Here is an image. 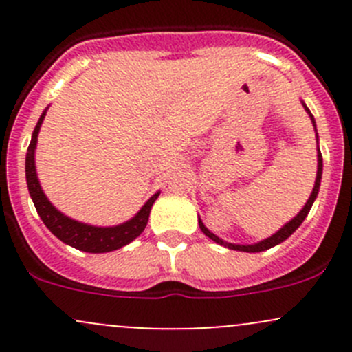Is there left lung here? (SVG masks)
<instances>
[{
  "instance_id": "1",
  "label": "left lung",
  "mask_w": 352,
  "mask_h": 352,
  "mask_svg": "<svg viewBox=\"0 0 352 352\" xmlns=\"http://www.w3.org/2000/svg\"><path fill=\"white\" fill-rule=\"evenodd\" d=\"M305 109H307V105H305ZM307 112L310 113V110L307 109ZM310 117H311V122L315 124L314 116H311V113H310ZM320 179H322V153H320V150H318V170H317V180H315V187H314V190H311V196H310V199H308V201H307V204H305V208L301 209L300 214L294 216V218L291 219L289 223H286V225L283 226V228L279 230L278 233H274V235H272V236H269V239L262 240V242H258V243H255V245H235V243H226V242H223L221 239H218V236H216L214 233L209 232V230L206 228L204 225H202L201 219H199V226H201L202 233H204L206 236H209V239H211V240H214L216 243L225 245V247L232 248V250H240V252H262V250H267V248L274 247V245H278V243L285 242V240L287 239V236L293 235V233L296 232L298 226H300L301 223H303V219L307 218V214H308V212H310L311 204H314L315 197H317V194H318V187H320Z\"/></svg>"
}]
</instances>
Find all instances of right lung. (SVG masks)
<instances>
[{
    "label": "right lung",
    "instance_id": "obj_1",
    "mask_svg": "<svg viewBox=\"0 0 352 352\" xmlns=\"http://www.w3.org/2000/svg\"><path fill=\"white\" fill-rule=\"evenodd\" d=\"M45 117L44 113L38 119L37 126H35L34 134H32V141L28 144L27 158H25V173H27V186L28 192H30L32 201H34L35 209H37L38 216L52 232V235L58 236L61 242H65L71 247L78 248V250L90 252V254H104V252H112L117 248L124 247V245L133 242L136 236L143 233L146 228L148 218H150L151 206L160 196L155 194L153 197L148 199L146 204L141 208V211L134 216L129 221L122 223L119 226H110V228H98V226L85 225V223H78L74 219L67 218V216L59 212L54 206L49 202L45 194L42 192V187L38 184L37 172H35V146H37V134L41 131V124Z\"/></svg>",
    "mask_w": 352,
    "mask_h": 352
}]
</instances>
